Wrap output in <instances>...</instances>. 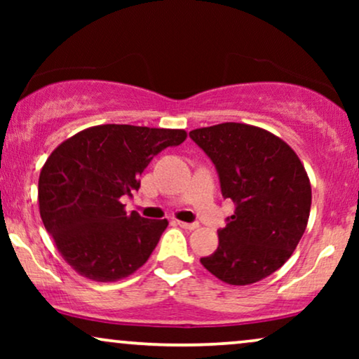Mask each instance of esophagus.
Wrapping results in <instances>:
<instances>
[{
    "label": "esophagus",
    "mask_w": 359,
    "mask_h": 359,
    "mask_svg": "<svg viewBox=\"0 0 359 359\" xmlns=\"http://www.w3.org/2000/svg\"><path fill=\"white\" fill-rule=\"evenodd\" d=\"M178 225H180V227H181V229H184V230H196V229H198V227H199V225H198V224H188V222H180V220H178Z\"/></svg>",
    "instance_id": "1"
}]
</instances>
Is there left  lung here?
I'll return each mask as SVG.
<instances>
[{"instance_id": "8db88e82", "label": "left lung", "mask_w": 359, "mask_h": 359, "mask_svg": "<svg viewBox=\"0 0 359 359\" xmlns=\"http://www.w3.org/2000/svg\"><path fill=\"white\" fill-rule=\"evenodd\" d=\"M189 137L217 168L224 198L235 203L217 250L201 263L232 286L262 281L291 258L306 232L312 204L307 171L286 142L262 127L224 122Z\"/></svg>"}]
</instances>
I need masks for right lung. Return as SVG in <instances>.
Wrapping results in <instances>:
<instances>
[{
	"label": "right lung",
	"instance_id": "1",
	"mask_svg": "<svg viewBox=\"0 0 359 359\" xmlns=\"http://www.w3.org/2000/svg\"><path fill=\"white\" fill-rule=\"evenodd\" d=\"M183 129L93 126L63 140L39 176V212L63 259L93 281L130 276L150 258L168 220L126 212L147 165L186 140Z\"/></svg>",
	"mask_w": 359,
	"mask_h": 359
}]
</instances>
